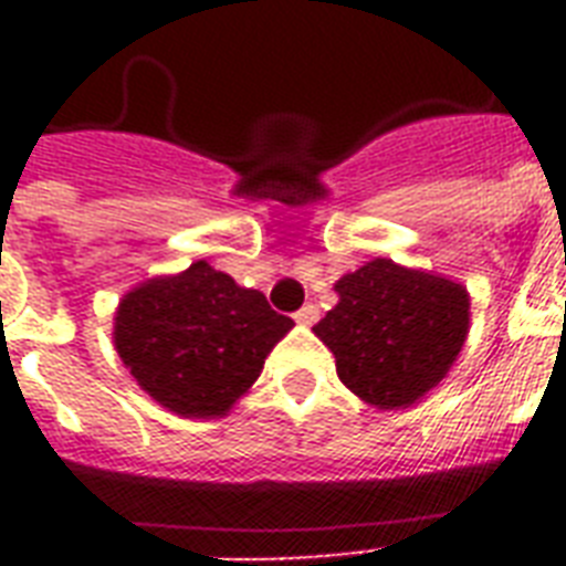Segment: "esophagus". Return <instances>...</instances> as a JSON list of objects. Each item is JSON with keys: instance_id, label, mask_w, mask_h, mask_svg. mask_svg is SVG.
Returning <instances> with one entry per match:
<instances>
[{"instance_id": "obj_1", "label": "esophagus", "mask_w": 566, "mask_h": 566, "mask_svg": "<svg viewBox=\"0 0 566 566\" xmlns=\"http://www.w3.org/2000/svg\"><path fill=\"white\" fill-rule=\"evenodd\" d=\"M293 319H296V323H302V326H314V323L319 319V308L314 305V302H308V305H302V308L293 314Z\"/></svg>"}]
</instances>
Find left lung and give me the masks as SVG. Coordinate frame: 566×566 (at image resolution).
Instances as JSON below:
<instances>
[{
  "mask_svg": "<svg viewBox=\"0 0 566 566\" xmlns=\"http://www.w3.org/2000/svg\"><path fill=\"white\" fill-rule=\"evenodd\" d=\"M340 302L314 332L364 402L408 408L447 376L470 326L461 284L376 258L335 284Z\"/></svg>",
  "mask_w": 566,
  "mask_h": 566,
  "instance_id": "obj_1",
  "label": "left lung"
}]
</instances>
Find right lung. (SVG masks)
<instances>
[{
  "mask_svg": "<svg viewBox=\"0 0 566 566\" xmlns=\"http://www.w3.org/2000/svg\"><path fill=\"white\" fill-rule=\"evenodd\" d=\"M293 319L205 261L119 302L114 344L137 385L185 417H220L252 387Z\"/></svg>",
  "mask_w": 566,
  "mask_h": 566,
  "instance_id": "obj_1",
  "label": "right lung"
}]
</instances>
